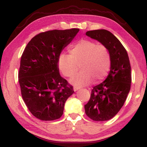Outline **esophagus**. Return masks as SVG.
<instances>
[{"label": "esophagus", "instance_id": "esophagus-1", "mask_svg": "<svg viewBox=\"0 0 147 147\" xmlns=\"http://www.w3.org/2000/svg\"><path fill=\"white\" fill-rule=\"evenodd\" d=\"M79 88H80L79 87H76V86H74V91H77V90H78Z\"/></svg>", "mask_w": 147, "mask_h": 147}]
</instances>
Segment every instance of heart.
I'll list each match as a JSON object with an SVG mask.
<instances>
[{
  "mask_svg": "<svg viewBox=\"0 0 147 147\" xmlns=\"http://www.w3.org/2000/svg\"><path fill=\"white\" fill-rule=\"evenodd\" d=\"M58 68L65 77L74 76L80 66L81 71L70 79L76 86L90 85L105 78L111 66V56L107 47L90 40H82L71 45L69 55L62 53L58 58Z\"/></svg>",
  "mask_w": 147,
  "mask_h": 147,
  "instance_id": "b5f03b06",
  "label": "heart"
}]
</instances>
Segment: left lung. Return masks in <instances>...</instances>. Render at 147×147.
Segmentation results:
<instances>
[{
	"instance_id": "1",
	"label": "left lung",
	"mask_w": 147,
	"mask_h": 147,
	"mask_svg": "<svg viewBox=\"0 0 147 147\" xmlns=\"http://www.w3.org/2000/svg\"><path fill=\"white\" fill-rule=\"evenodd\" d=\"M86 35L107 47L111 56V67L105 80L93 87L90 100L85 105V113L94 121H109L123 106L130 90L129 57L121 42L109 31L90 30Z\"/></svg>"
}]
</instances>
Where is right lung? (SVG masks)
I'll list each match as a JSON object with an SVG mask.
<instances>
[{"mask_svg":"<svg viewBox=\"0 0 147 147\" xmlns=\"http://www.w3.org/2000/svg\"><path fill=\"white\" fill-rule=\"evenodd\" d=\"M79 31L53 30L32 38L21 56L19 82L22 98L34 116L41 121L60 119L73 86L62 78L58 58Z\"/></svg>","mask_w":147,"mask_h":147,"instance_id":"1","label":"right lung"}]
</instances>
